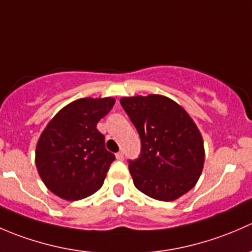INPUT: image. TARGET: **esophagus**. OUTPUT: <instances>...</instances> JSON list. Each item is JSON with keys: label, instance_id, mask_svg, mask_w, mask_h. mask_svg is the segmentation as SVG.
I'll return each mask as SVG.
<instances>
[{"label": "esophagus", "instance_id": "obj_1", "mask_svg": "<svg viewBox=\"0 0 252 252\" xmlns=\"http://www.w3.org/2000/svg\"><path fill=\"white\" fill-rule=\"evenodd\" d=\"M116 158L119 159V161L124 159V154H123V152H117V154H116Z\"/></svg>", "mask_w": 252, "mask_h": 252}]
</instances>
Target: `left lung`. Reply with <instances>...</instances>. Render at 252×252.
Wrapping results in <instances>:
<instances>
[{
	"instance_id": "8db88e82",
	"label": "left lung",
	"mask_w": 252,
	"mask_h": 252,
	"mask_svg": "<svg viewBox=\"0 0 252 252\" xmlns=\"http://www.w3.org/2000/svg\"><path fill=\"white\" fill-rule=\"evenodd\" d=\"M121 105L141 139L140 156L129 161L136 189L159 201L187 194L205 162L202 135L191 117L162 95L122 97Z\"/></svg>"
}]
</instances>
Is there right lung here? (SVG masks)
<instances>
[{
  "label": "right lung",
  "mask_w": 252,
  "mask_h": 252,
  "mask_svg": "<svg viewBox=\"0 0 252 252\" xmlns=\"http://www.w3.org/2000/svg\"><path fill=\"white\" fill-rule=\"evenodd\" d=\"M113 97H84L63 107L40 135L35 163L44 184L61 199L77 201L97 191L114 155L105 147L98 121L113 107Z\"/></svg>",
  "instance_id": "add662e5"
}]
</instances>
